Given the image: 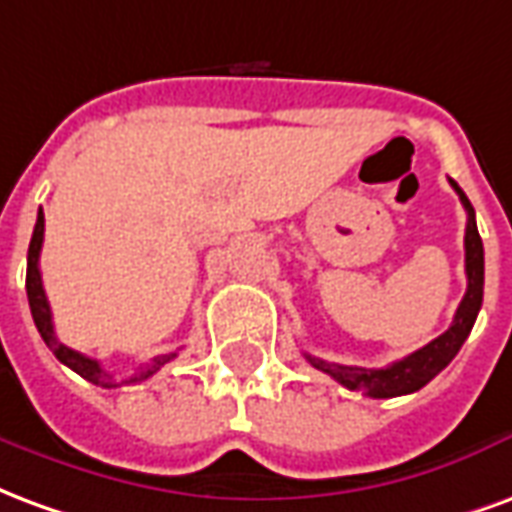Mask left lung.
<instances>
[{"mask_svg": "<svg viewBox=\"0 0 512 512\" xmlns=\"http://www.w3.org/2000/svg\"><path fill=\"white\" fill-rule=\"evenodd\" d=\"M450 186L458 191L463 208H466V235H463V249H466V293L463 301L458 304V312L452 318V326L447 332L430 340L425 348H419L414 354L403 356L400 362L381 367V370H370V367H354V365H334L318 356L304 354L315 370H321L326 376H332L334 381H340L345 389L354 392H365L367 397H397L411 395L422 386L428 384L430 378H436L450 365L455 354L461 351V345L466 343V337L472 332L477 312L483 307V279H485V260H483V241L477 233V222H474V208L469 197L463 194L461 186L450 180Z\"/></svg>", "mask_w": 512, "mask_h": 512, "instance_id": "8db88e82", "label": "left lung"}]
</instances>
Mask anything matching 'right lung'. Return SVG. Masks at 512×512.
Wrapping results in <instances>:
<instances>
[{
	"label": "right lung",
	"instance_id": "1",
	"mask_svg": "<svg viewBox=\"0 0 512 512\" xmlns=\"http://www.w3.org/2000/svg\"><path fill=\"white\" fill-rule=\"evenodd\" d=\"M40 246H43V211H38V222H35V233H32V241H29V252H27V299H29V310H32V318H35V326H38L40 337H43V343L49 345L54 356L60 359L62 365L71 367L73 373H79L82 378H87L90 384L95 386H104V389H112V386L120 384H136V381H145L150 378L156 370L167 365L175 359V351L172 354H161L153 356L147 365H142L136 370L134 376L120 378L117 381L112 373H106L104 367L98 359H90V356L79 354V351H73L68 345H62L57 340V334H54V323H51V307L49 299H46V290H43V279H40Z\"/></svg>",
	"mask_w": 512,
	"mask_h": 512
}]
</instances>
